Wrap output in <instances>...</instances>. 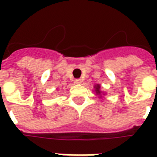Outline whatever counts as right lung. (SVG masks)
<instances>
[{
	"mask_svg": "<svg viewBox=\"0 0 157 157\" xmlns=\"http://www.w3.org/2000/svg\"><path fill=\"white\" fill-rule=\"evenodd\" d=\"M94 88H95V92H96V95L98 96L99 98H102V97L104 95H106V93L103 91L101 90V86L99 85V84H97V85L94 86Z\"/></svg>",
	"mask_w": 157,
	"mask_h": 157,
	"instance_id": "1",
	"label": "right lung"
}]
</instances>
